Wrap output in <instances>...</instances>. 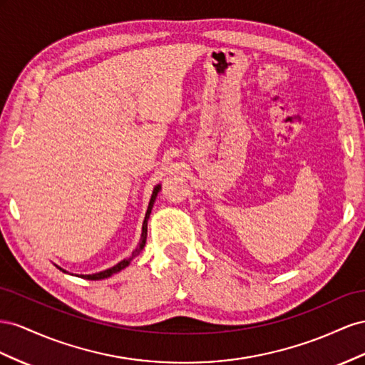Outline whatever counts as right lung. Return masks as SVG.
<instances>
[{"mask_svg":"<svg viewBox=\"0 0 365 365\" xmlns=\"http://www.w3.org/2000/svg\"><path fill=\"white\" fill-rule=\"evenodd\" d=\"M162 190V185L159 183V185H155L154 186V190H153V194H151V199H150V203H148V210H147V214H145V218H143V223H142V234H140V240H139V245H138V247L134 249V251L131 252V255L130 257H127V258H123L122 262H119L118 264H114L113 267H110V269H106V270H102V272H98V274H88V275H76V277H81V278H86V279H103V278H108V277H111L113 274H118V272H120L122 269H125L127 267L130 263H131V259L133 258H136L140 252H142V249L145 247V243H147V231H148V218H150V214H151V210H153V206H154V202H155V199H158V194H159V191ZM59 270H62V272L64 274H70V272H67L66 269H62V267H59V266H56ZM70 275H73V274H70Z\"/></svg>","mask_w":365,"mask_h":365,"instance_id":"1","label":"right lung"}]
</instances>
